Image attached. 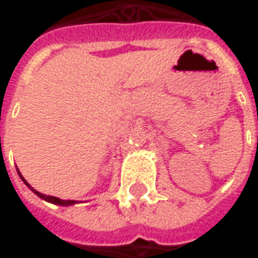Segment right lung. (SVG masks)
Segmentation results:
<instances>
[{"instance_id":"add662e5","label":"right lung","mask_w":258,"mask_h":258,"mask_svg":"<svg viewBox=\"0 0 258 258\" xmlns=\"http://www.w3.org/2000/svg\"><path fill=\"white\" fill-rule=\"evenodd\" d=\"M17 172H18V170H17ZM18 174H20V172H18ZM20 177H21V179H23V182H24V183H26V185H27L28 187H30V185H28L27 182L24 180V177H23L21 174H20ZM34 194H36V195H37V196H40V198H43V199H46L47 202H51V204H56V205H62V207H68V205H73V204H75V201H63V199H59V198H54V196L43 195V194H39V192H36V190H34Z\"/></svg>"}]
</instances>
